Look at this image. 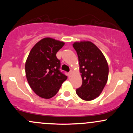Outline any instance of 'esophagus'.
I'll return each instance as SVG.
<instances>
[{
	"mask_svg": "<svg viewBox=\"0 0 133 133\" xmlns=\"http://www.w3.org/2000/svg\"><path fill=\"white\" fill-rule=\"evenodd\" d=\"M72 71H70V72H69V76H71V74H72Z\"/></svg>",
	"mask_w": 133,
	"mask_h": 133,
	"instance_id": "esophagus-1",
	"label": "esophagus"
}]
</instances>
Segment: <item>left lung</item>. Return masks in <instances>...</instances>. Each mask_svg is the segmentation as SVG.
<instances>
[{
    "mask_svg": "<svg viewBox=\"0 0 133 133\" xmlns=\"http://www.w3.org/2000/svg\"><path fill=\"white\" fill-rule=\"evenodd\" d=\"M78 57L83 83L76 94L86 101L94 100L102 92L108 80L109 65L101 50L89 41L72 44Z\"/></svg>",
    "mask_w": 133,
    "mask_h": 133,
    "instance_id": "1",
    "label": "left lung"
}]
</instances>
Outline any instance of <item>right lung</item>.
<instances>
[{
  "mask_svg": "<svg viewBox=\"0 0 133 133\" xmlns=\"http://www.w3.org/2000/svg\"><path fill=\"white\" fill-rule=\"evenodd\" d=\"M64 42L44 38L34 45L25 64L29 85L37 95L49 99L57 94L68 77L60 71L61 62L56 54Z\"/></svg>",
  "mask_w": 133,
  "mask_h": 133,
  "instance_id": "obj_1",
  "label": "right lung"
}]
</instances>
